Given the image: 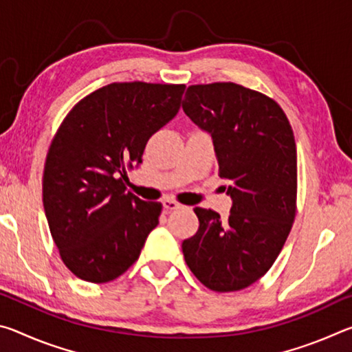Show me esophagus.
I'll return each instance as SVG.
<instances>
[{
    "instance_id": "34e87169",
    "label": "esophagus",
    "mask_w": 352,
    "mask_h": 352,
    "mask_svg": "<svg viewBox=\"0 0 352 352\" xmlns=\"http://www.w3.org/2000/svg\"><path fill=\"white\" fill-rule=\"evenodd\" d=\"M163 208L168 212H170V211H175V210H180V208H183L180 204H178V201H175V200H170V199H164L163 200Z\"/></svg>"
}]
</instances>
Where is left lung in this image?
<instances>
[{"mask_svg":"<svg viewBox=\"0 0 352 352\" xmlns=\"http://www.w3.org/2000/svg\"><path fill=\"white\" fill-rule=\"evenodd\" d=\"M190 121L211 133L219 175L228 180V219L195 208L199 231L182 248L194 276L214 292L242 290L270 270L296 214V144L281 107L233 82L190 85Z\"/></svg>","mask_w":352,"mask_h":352,"instance_id":"obj_1","label":"left lung"}]
</instances>
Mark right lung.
<instances>
[{
    "instance_id": "right-lung-1",
    "label": "right lung",
    "mask_w": 352,
    "mask_h": 352,
    "mask_svg": "<svg viewBox=\"0 0 352 352\" xmlns=\"http://www.w3.org/2000/svg\"><path fill=\"white\" fill-rule=\"evenodd\" d=\"M184 85L115 82L80 99L51 141L43 206L63 264L109 283L135 264L163 205L126 190L151 136L180 109Z\"/></svg>"
}]
</instances>
